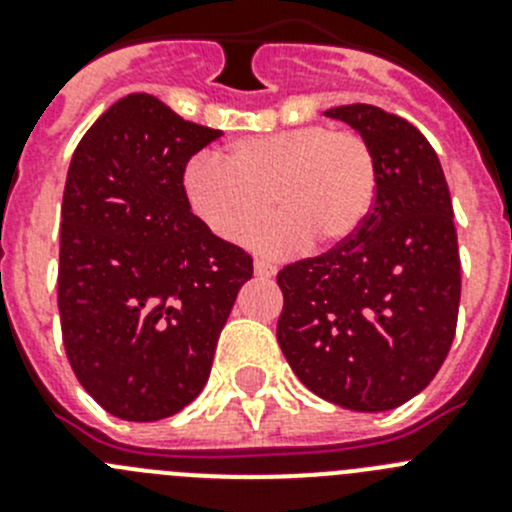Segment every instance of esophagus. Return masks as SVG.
I'll use <instances>...</instances> for the list:
<instances>
[{
    "instance_id": "1",
    "label": "esophagus",
    "mask_w": 512,
    "mask_h": 512,
    "mask_svg": "<svg viewBox=\"0 0 512 512\" xmlns=\"http://www.w3.org/2000/svg\"><path fill=\"white\" fill-rule=\"evenodd\" d=\"M253 271H256V277L271 279L274 274H277V266L271 264V261H266V259H256V261H253Z\"/></svg>"
}]
</instances>
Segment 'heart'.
Segmentation results:
<instances>
[{"mask_svg":"<svg viewBox=\"0 0 512 512\" xmlns=\"http://www.w3.org/2000/svg\"><path fill=\"white\" fill-rule=\"evenodd\" d=\"M377 166L354 130L328 125L235 138L225 164L197 156L184 171V194L197 217L225 241H243L271 207L274 220L256 230L261 251L333 248L348 241L372 210Z\"/></svg>","mask_w":512,"mask_h":512,"instance_id":"1","label":"heart"}]
</instances>
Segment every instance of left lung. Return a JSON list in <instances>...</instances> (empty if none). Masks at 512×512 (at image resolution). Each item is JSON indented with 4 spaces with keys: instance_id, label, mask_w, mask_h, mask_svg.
<instances>
[{
    "instance_id": "left-lung-1",
    "label": "left lung",
    "mask_w": 512,
    "mask_h": 512,
    "mask_svg": "<svg viewBox=\"0 0 512 512\" xmlns=\"http://www.w3.org/2000/svg\"><path fill=\"white\" fill-rule=\"evenodd\" d=\"M359 130L377 166L374 205L348 241L277 274V341L323 400L392 410L449 356L461 297L454 207L441 161L415 125L374 104L325 110Z\"/></svg>"
}]
</instances>
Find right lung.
<instances>
[{"mask_svg":"<svg viewBox=\"0 0 512 512\" xmlns=\"http://www.w3.org/2000/svg\"><path fill=\"white\" fill-rule=\"evenodd\" d=\"M220 135L151 94H128L71 158L58 253L63 346L81 387L115 418H169L200 395L253 277L251 256L217 238L184 194L189 158Z\"/></svg>","mask_w":512,"mask_h":512,"instance_id":"obj_1","label":"right lung"}]
</instances>
